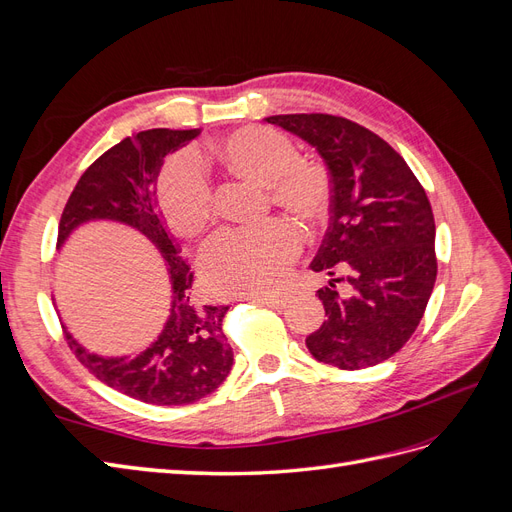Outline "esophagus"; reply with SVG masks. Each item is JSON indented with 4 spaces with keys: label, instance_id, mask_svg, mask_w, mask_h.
Wrapping results in <instances>:
<instances>
[{
    "label": "esophagus",
    "instance_id": "1",
    "mask_svg": "<svg viewBox=\"0 0 512 512\" xmlns=\"http://www.w3.org/2000/svg\"><path fill=\"white\" fill-rule=\"evenodd\" d=\"M247 299L254 303H260V305H267L271 309H284L288 303L284 297H247Z\"/></svg>",
    "mask_w": 512,
    "mask_h": 512
}]
</instances>
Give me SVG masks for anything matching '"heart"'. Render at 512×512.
I'll use <instances>...</instances> for the list:
<instances>
[{
    "mask_svg": "<svg viewBox=\"0 0 512 512\" xmlns=\"http://www.w3.org/2000/svg\"><path fill=\"white\" fill-rule=\"evenodd\" d=\"M228 175L250 181L301 222H320L331 209L333 177L318 160L301 158L282 132L245 126L213 147ZM156 203L166 226L179 237H196L213 218V192L198 162L175 153L160 168ZM301 250V235L290 222L222 230L200 254L205 286L215 297H267L286 280Z\"/></svg>",
    "mask_w": 512,
    "mask_h": 512,
    "instance_id": "1",
    "label": "heart"
}]
</instances>
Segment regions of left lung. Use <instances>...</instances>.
Returning a JSON list of instances; mask_svg holds the SVG:
<instances>
[{
    "instance_id": "obj_1",
    "label": "left lung",
    "mask_w": 512,
    "mask_h": 512,
    "mask_svg": "<svg viewBox=\"0 0 512 512\" xmlns=\"http://www.w3.org/2000/svg\"><path fill=\"white\" fill-rule=\"evenodd\" d=\"M316 147L333 177L331 224L312 271L342 272L318 290L327 320L305 339L339 369L391 359L421 322L438 275L436 222L406 160L378 134L324 113L267 117ZM335 281L349 290L337 293Z\"/></svg>"
}]
</instances>
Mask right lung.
<instances>
[{"label":"right lung","mask_w":512,"mask_h":512,"mask_svg":"<svg viewBox=\"0 0 512 512\" xmlns=\"http://www.w3.org/2000/svg\"><path fill=\"white\" fill-rule=\"evenodd\" d=\"M200 130L153 128L123 138L104 151L76 183L59 220L57 247L91 220L128 224L158 247L170 280V316L156 342L132 359L87 352L64 329L66 342L91 374L111 389L153 406H185L213 393L232 367V348L222 331L228 305H200L194 273L168 235L156 203V179L168 153Z\"/></svg>","instance_id":"1"}]
</instances>
